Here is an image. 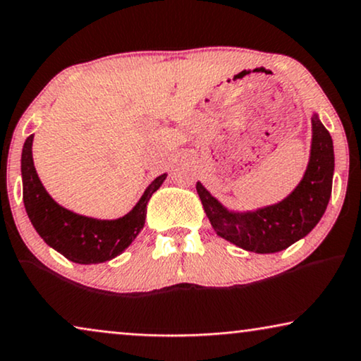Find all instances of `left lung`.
Masks as SVG:
<instances>
[{
  "label": "left lung",
  "mask_w": 361,
  "mask_h": 361,
  "mask_svg": "<svg viewBox=\"0 0 361 361\" xmlns=\"http://www.w3.org/2000/svg\"><path fill=\"white\" fill-rule=\"evenodd\" d=\"M312 140L302 179L289 195L255 210H231L197 182V194L215 233L253 253H278L314 230L332 195L334 141L317 113L310 118Z\"/></svg>",
  "instance_id": "8db88e82"
}]
</instances>
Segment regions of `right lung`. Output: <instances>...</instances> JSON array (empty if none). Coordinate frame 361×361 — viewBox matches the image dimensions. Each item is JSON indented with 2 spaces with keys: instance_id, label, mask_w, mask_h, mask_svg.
Segmentation results:
<instances>
[{
  "instance_id": "obj_1",
  "label": "right lung",
  "mask_w": 361,
  "mask_h": 361,
  "mask_svg": "<svg viewBox=\"0 0 361 361\" xmlns=\"http://www.w3.org/2000/svg\"><path fill=\"white\" fill-rule=\"evenodd\" d=\"M31 135L21 154L23 200L26 214L46 243L78 264L105 263L121 255L145 226L146 205L167 174H161L146 187L136 205L120 219H95L75 214L52 199L39 179L32 159Z\"/></svg>"
}]
</instances>
